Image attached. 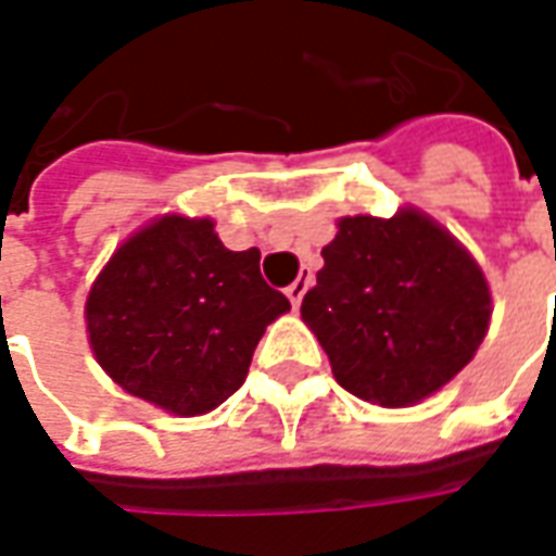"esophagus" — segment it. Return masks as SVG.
Here are the masks:
<instances>
[{"mask_svg":"<svg viewBox=\"0 0 556 556\" xmlns=\"http://www.w3.org/2000/svg\"><path fill=\"white\" fill-rule=\"evenodd\" d=\"M309 282H313V274H301V277L294 279L289 289H286L291 306H301L303 294H306V289H309Z\"/></svg>","mask_w":556,"mask_h":556,"instance_id":"1","label":"esophagus"}]
</instances>
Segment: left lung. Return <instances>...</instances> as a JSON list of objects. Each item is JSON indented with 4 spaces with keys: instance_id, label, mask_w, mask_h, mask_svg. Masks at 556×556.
<instances>
[{
    "instance_id": "obj_1",
    "label": "left lung",
    "mask_w": 556,
    "mask_h": 556,
    "mask_svg": "<svg viewBox=\"0 0 556 556\" xmlns=\"http://www.w3.org/2000/svg\"><path fill=\"white\" fill-rule=\"evenodd\" d=\"M301 303L339 387L381 408H408L473 361L491 291L462 243L414 207L342 217Z\"/></svg>"
}]
</instances>
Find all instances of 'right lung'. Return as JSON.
<instances>
[{
  "mask_svg": "<svg viewBox=\"0 0 556 556\" xmlns=\"http://www.w3.org/2000/svg\"><path fill=\"white\" fill-rule=\"evenodd\" d=\"M262 253L226 250L207 217L169 214L127 238L86 301L89 342L103 372L130 396L178 417L207 414L243 384L277 315Z\"/></svg>",
  "mask_w": 556,
  "mask_h": 556,
  "instance_id": "1",
  "label": "right lung"
}]
</instances>
